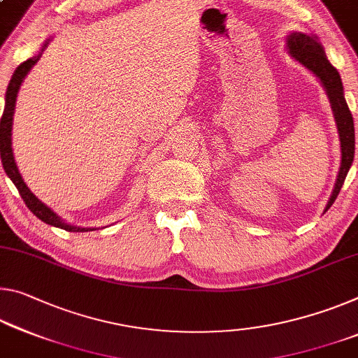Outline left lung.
I'll list each match as a JSON object with an SVG mask.
<instances>
[{
  "label": "left lung",
  "mask_w": 358,
  "mask_h": 358,
  "mask_svg": "<svg viewBox=\"0 0 358 358\" xmlns=\"http://www.w3.org/2000/svg\"><path fill=\"white\" fill-rule=\"evenodd\" d=\"M287 49L294 60L299 62L303 66L319 79L323 89L327 90L328 100H330L334 121H336L339 141H341V166L334 183L333 192L330 196L323 213L333 206L336 197L341 191L344 180L348 177V172L354 162L355 152V130H354V117L350 113L348 101L344 99V87L341 76L336 68H334L327 59L325 50L315 35L308 33L293 31L287 36Z\"/></svg>",
  "instance_id": "8db88e82"
}]
</instances>
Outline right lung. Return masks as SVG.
<instances>
[{
	"label": "right lung",
	"mask_w": 358,
	"mask_h": 358,
	"mask_svg": "<svg viewBox=\"0 0 358 358\" xmlns=\"http://www.w3.org/2000/svg\"><path fill=\"white\" fill-rule=\"evenodd\" d=\"M50 39H48L46 43L43 44L39 54L31 57V59L25 60L24 64H20L15 68L13 78H10L8 90H6V99H4V111H3V117L0 121V156H1V164L3 169L8 177L13 180V183L15 185V188L19 189V194L24 199L25 206L33 215L44 221L46 224L55 226V228L70 231V232H87V231H94L95 228H81V226H73L68 224L65 220H62L59 215H57L52 208H49L46 203L41 202L38 197L33 194L28 188L27 183L22 178V175L19 172V167H17L15 159H14V152H13V122H14V111H15V100H17V94H19V89L24 83L25 76L28 75V71L31 70L33 65L41 59L43 50L48 48Z\"/></svg>",
	"instance_id": "1"
}]
</instances>
